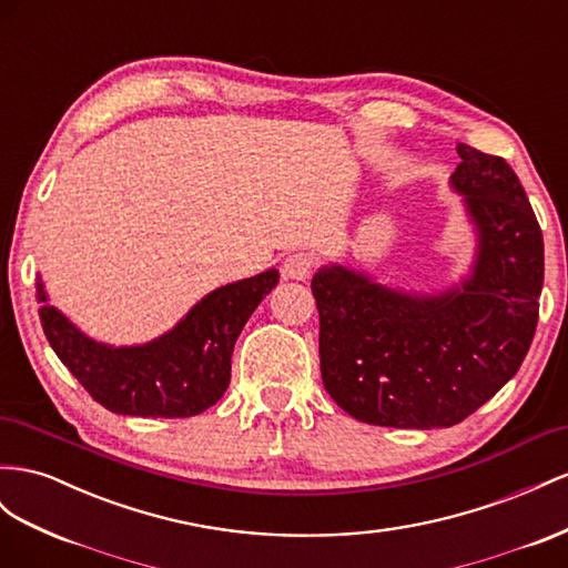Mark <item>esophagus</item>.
Listing matches in <instances>:
<instances>
[{"label":"esophagus","instance_id":"esophagus-1","mask_svg":"<svg viewBox=\"0 0 568 568\" xmlns=\"http://www.w3.org/2000/svg\"><path fill=\"white\" fill-rule=\"evenodd\" d=\"M313 265H315V260L311 253H291L284 257L282 274H284V280L303 282V280H308Z\"/></svg>","mask_w":568,"mask_h":568}]
</instances>
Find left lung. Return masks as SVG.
Masks as SVG:
<instances>
[{"instance_id":"left-lung-1","label":"left lung","mask_w":568,"mask_h":568,"mask_svg":"<svg viewBox=\"0 0 568 568\" xmlns=\"http://www.w3.org/2000/svg\"><path fill=\"white\" fill-rule=\"evenodd\" d=\"M456 152L449 183L478 236L468 277L416 294L334 263L311 282L322 382L361 423H462L516 375L538 327L545 248L526 191L501 158Z\"/></svg>"}]
</instances>
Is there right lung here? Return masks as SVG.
Listing matches in <instances>:
<instances>
[{"label":"right lung","mask_w":568,"mask_h":568,"mask_svg":"<svg viewBox=\"0 0 568 568\" xmlns=\"http://www.w3.org/2000/svg\"><path fill=\"white\" fill-rule=\"evenodd\" d=\"M277 282L280 272L267 270L220 286L158 339L112 346L90 339L50 305L38 277L40 322L59 361L106 410L138 418H191L226 392L239 334Z\"/></svg>","instance_id":"obj_1"}]
</instances>
